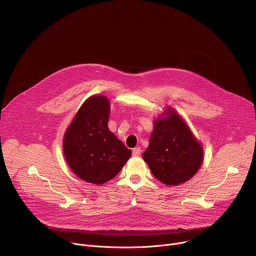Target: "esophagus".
Here are the masks:
<instances>
[{"mask_svg": "<svg viewBox=\"0 0 256 256\" xmlns=\"http://www.w3.org/2000/svg\"><path fill=\"white\" fill-rule=\"evenodd\" d=\"M140 147H136V148H134L132 149V156H136V157H138V156H140Z\"/></svg>", "mask_w": 256, "mask_h": 256, "instance_id": "esophagus-1", "label": "esophagus"}]
</instances>
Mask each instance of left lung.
Listing matches in <instances>:
<instances>
[{
  "label": "left lung",
  "mask_w": 256,
  "mask_h": 256,
  "mask_svg": "<svg viewBox=\"0 0 256 256\" xmlns=\"http://www.w3.org/2000/svg\"><path fill=\"white\" fill-rule=\"evenodd\" d=\"M155 122L148 149L142 154L152 174L167 186L190 180L202 162V148L182 118L167 108Z\"/></svg>",
  "instance_id": "1"
}]
</instances>
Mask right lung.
I'll use <instances>...</instances> for the list:
<instances>
[{"label": "right lung", "instance_id": "add662e5", "mask_svg": "<svg viewBox=\"0 0 256 256\" xmlns=\"http://www.w3.org/2000/svg\"><path fill=\"white\" fill-rule=\"evenodd\" d=\"M109 106L104 96L87 99L64 138V154L68 166L81 179L94 184L112 179L132 154L108 128Z\"/></svg>", "mask_w": 256, "mask_h": 256}]
</instances>
